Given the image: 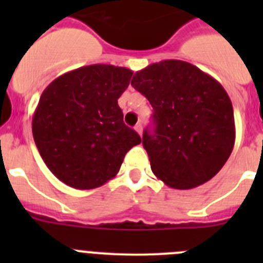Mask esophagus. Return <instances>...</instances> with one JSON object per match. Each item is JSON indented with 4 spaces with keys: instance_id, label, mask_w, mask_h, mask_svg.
Segmentation results:
<instances>
[{
    "instance_id": "obj_1",
    "label": "esophagus",
    "mask_w": 263,
    "mask_h": 263,
    "mask_svg": "<svg viewBox=\"0 0 263 263\" xmlns=\"http://www.w3.org/2000/svg\"><path fill=\"white\" fill-rule=\"evenodd\" d=\"M134 129H136V132L139 134V136H142V124H137Z\"/></svg>"
}]
</instances>
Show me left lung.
I'll use <instances>...</instances> for the list:
<instances>
[{"label": "left lung", "instance_id": "1", "mask_svg": "<svg viewBox=\"0 0 263 263\" xmlns=\"http://www.w3.org/2000/svg\"><path fill=\"white\" fill-rule=\"evenodd\" d=\"M134 89L154 109V133L142 145L166 185L190 190L212 179L236 139L232 101L216 79L183 60H162L136 72Z\"/></svg>", "mask_w": 263, "mask_h": 263}]
</instances>
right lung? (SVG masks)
I'll return each instance as SVG.
<instances>
[{"label": "right lung", "mask_w": 263, "mask_h": 263, "mask_svg": "<svg viewBox=\"0 0 263 263\" xmlns=\"http://www.w3.org/2000/svg\"><path fill=\"white\" fill-rule=\"evenodd\" d=\"M132 75L125 67L92 64L59 76L43 90L32 136L46 166L69 187L105 184L130 148L142 142L124 124L117 103Z\"/></svg>", "instance_id": "obj_1"}]
</instances>
